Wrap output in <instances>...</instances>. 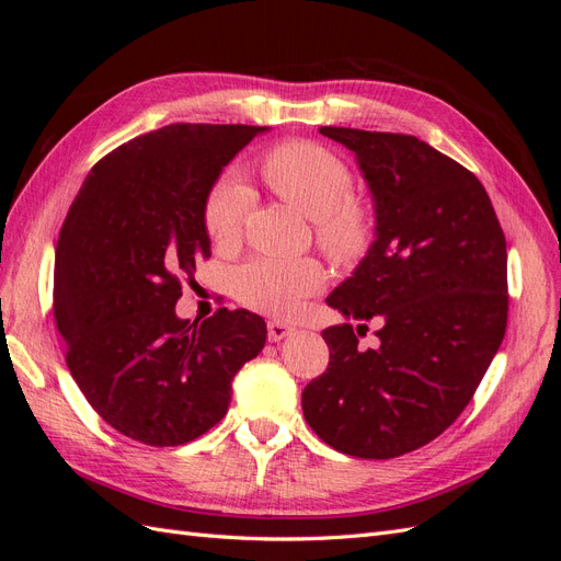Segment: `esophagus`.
<instances>
[{"mask_svg":"<svg viewBox=\"0 0 561 561\" xmlns=\"http://www.w3.org/2000/svg\"><path fill=\"white\" fill-rule=\"evenodd\" d=\"M295 334V328L287 325V322H280V320H268L266 322V336L268 342H280V339Z\"/></svg>","mask_w":561,"mask_h":561,"instance_id":"esophagus-1","label":"esophagus"}]
</instances>
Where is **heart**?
Returning <instances> with one entry per match:
<instances>
[{"mask_svg":"<svg viewBox=\"0 0 561 561\" xmlns=\"http://www.w3.org/2000/svg\"><path fill=\"white\" fill-rule=\"evenodd\" d=\"M266 184L283 201L313 219L318 245L336 262L363 257L375 219L367 201L351 192L348 165L330 149L307 140H287L268 149L262 159ZM252 194L236 175L219 178L206 198L203 222L217 248L241 241ZM325 283V268L318 260L254 257L233 274V295L248 309L268 316H293L304 299Z\"/></svg>","mask_w":561,"mask_h":561,"instance_id":"1","label":"heart"}]
</instances>
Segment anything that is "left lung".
<instances>
[{"mask_svg": "<svg viewBox=\"0 0 561 561\" xmlns=\"http://www.w3.org/2000/svg\"><path fill=\"white\" fill-rule=\"evenodd\" d=\"M320 133L355 151L377 213V241L328 304L383 328L377 348L358 346L348 322L322 332L330 363L301 410L336 451L396 458L445 433L494 360L507 325L505 236L482 182L414 135Z\"/></svg>", "mask_w": 561, "mask_h": 561, "instance_id": "8db88e82", "label": "left lung"}]
</instances>
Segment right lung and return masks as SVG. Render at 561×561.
Listing matches in <instances>:
<instances>
[{"label":"right lung","instance_id":"add662e5","mask_svg":"<svg viewBox=\"0 0 561 561\" xmlns=\"http://www.w3.org/2000/svg\"><path fill=\"white\" fill-rule=\"evenodd\" d=\"M264 126L171 124L112 149L67 213L54 316L81 393L114 431L149 447L208 433L231 379L264 348L245 309L180 320L182 283L210 257L203 208L222 168Z\"/></svg>","mask_w":561,"mask_h":561}]
</instances>
